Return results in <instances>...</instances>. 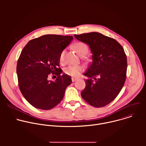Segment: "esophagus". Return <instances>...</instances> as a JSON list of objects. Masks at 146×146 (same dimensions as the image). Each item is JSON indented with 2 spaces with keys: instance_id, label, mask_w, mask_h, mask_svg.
<instances>
[{
  "instance_id": "1",
  "label": "esophagus",
  "mask_w": 146,
  "mask_h": 146,
  "mask_svg": "<svg viewBox=\"0 0 146 146\" xmlns=\"http://www.w3.org/2000/svg\"><path fill=\"white\" fill-rule=\"evenodd\" d=\"M78 79L77 78H74V77H72V82H74V81H77Z\"/></svg>"
}]
</instances>
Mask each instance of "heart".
<instances>
[{
	"label": "heart",
	"instance_id": "obj_1",
	"mask_svg": "<svg viewBox=\"0 0 146 146\" xmlns=\"http://www.w3.org/2000/svg\"><path fill=\"white\" fill-rule=\"evenodd\" d=\"M76 52L80 56H84L89 51L88 46L82 42H77L73 46ZM66 50H62L59 56V59L60 63H63L65 59V54ZM84 69L80 65H69L64 69V72L66 74L72 77H77L83 71Z\"/></svg>",
	"mask_w": 146,
	"mask_h": 146
}]
</instances>
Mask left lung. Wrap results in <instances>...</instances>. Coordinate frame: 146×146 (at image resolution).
<instances>
[{"mask_svg": "<svg viewBox=\"0 0 146 146\" xmlns=\"http://www.w3.org/2000/svg\"><path fill=\"white\" fill-rule=\"evenodd\" d=\"M74 36L89 45L93 54L92 64L84 74L90 78L85 81L86 86L81 95L92 106H105L115 99L124 85L127 77V55L116 40L100 33Z\"/></svg>", "mask_w": 146, "mask_h": 146, "instance_id": "obj_1", "label": "left lung"}]
</instances>
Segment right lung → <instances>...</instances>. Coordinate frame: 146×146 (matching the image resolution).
<instances>
[{"mask_svg": "<svg viewBox=\"0 0 146 146\" xmlns=\"http://www.w3.org/2000/svg\"><path fill=\"white\" fill-rule=\"evenodd\" d=\"M72 36L46 35L30 40L18 59V86L25 99L33 107L50 110L64 98L71 77L61 75L59 56L73 40ZM56 75L55 81L48 80Z\"/></svg>", "mask_w": 146, "mask_h": 146, "instance_id": "1", "label": "right lung"}]
</instances>
